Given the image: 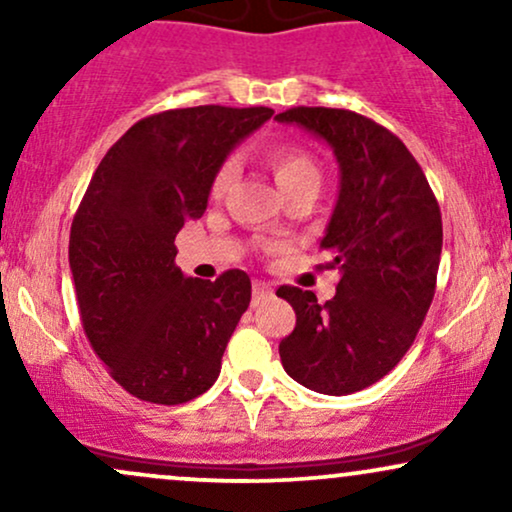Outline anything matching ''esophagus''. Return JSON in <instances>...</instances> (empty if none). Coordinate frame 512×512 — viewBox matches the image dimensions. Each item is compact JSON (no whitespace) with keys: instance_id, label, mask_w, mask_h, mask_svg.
<instances>
[{"instance_id":"esophagus-1","label":"esophagus","mask_w":512,"mask_h":512,"mask_svg":"<svg viewBox=\"0 0 512 512\" xmlns=\"http://www.w3.org/2000/svg\"><path fill=\"white\" fill-rule=\"evenodd\" d=\"M269 296H272V289H269L264 281H255V284H252V305H260L262 301H267Z\"/></svg>"}]
</instances>
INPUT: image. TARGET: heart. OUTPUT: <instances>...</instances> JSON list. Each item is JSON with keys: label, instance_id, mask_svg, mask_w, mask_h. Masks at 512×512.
<instances>
[{"label": "heart", "instance_id": "heart-1", "mask_svg": "<svg viewBox=\"0 0 512 512\" xmlns=\"http://www.w3.org/2000/svg\"><path fill=\"white\" fill-rule=\"evenodd\" d=\"M267 166L272 168L276 185L281 187L284 195L301 187H320V166L308 151L293 144H279L267 151ZM233 178H236V161L228 158L211 178V197L219 199L228 190Z\"/></svg>", "mask_w": 512, "mask_h": 512}]
</instances>
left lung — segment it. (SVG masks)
Wrapping results in <instances>:
<instances>
[{"label": "left lung", "instance_id": "left-lung-1", "mask_svg": "<svg viewBox=\"0 0 512 512\" xmlns=\"http://www.w3.org/2000/svg\"><path fill=\"white\" fill-rule=\"evenodd\" d=\"M332 149L339 197L320 248L339 269L332 301L281 286L296 310L281 339V366L320 395H351L402 361L431 308L443 250V221L428 180L399 137L339 108H291L276 115Z\"/></svg>", "mask_w": 512, "mask_h": 512}]
</instances>
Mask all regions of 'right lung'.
Here are the masks:
<instances>
[{
	"instance_id": "obj_1",
	"label": "right lung",
	"mask_w": 512,
	"mask_h": 512,
	"mask_svg": "<svg viewBox=\"0 0 512 512\" xmlns=\"http://www.w3.org/2000/svg\"><path fill=\"white\" fill-rule=\"evenodd\" d=\"M272 108L166 110L132 125L103 156L69 233L81 325L115 383L154 404L207 392L250 305V276H185L175 236L207 209L211 178Z\"/></svg>"
}]
</instances>
